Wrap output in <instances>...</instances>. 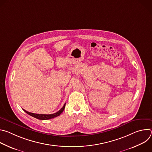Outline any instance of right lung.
I'll list each match as a JSON object with an SVG mask.
<instances>
[{"label":"right lung","mask_w":152,"mask_h":152,"mask_svg":"<svg viewBox=\"0 0 152 152\" xmlns=\"http://www.w3.org/2000/svg\"><path fill=\"white\" fill-rule=\"evenodd\" d=\"M65 106H66V103L64 104V105L63 106V107L61 108V109L58 111V112L54 113V114H34V113H29L25 110L24 111L27 113L28 114H29V115L33 117H35L37 119H39V120H49V119H51V118H55L56 117H58L59 116L62 112L64 110V108H65Z\"/></svg>","instance_id":"right-lung-1"}]
</instances>
